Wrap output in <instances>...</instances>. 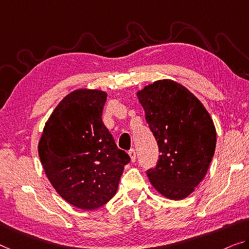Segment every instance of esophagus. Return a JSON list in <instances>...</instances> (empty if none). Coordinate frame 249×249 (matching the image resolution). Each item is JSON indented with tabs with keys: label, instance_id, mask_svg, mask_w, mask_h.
I'll return each mask as SVG.
<instances>
[{
	"label": "esophagus",
	"instance_id": "1",
	"mask_svg": "<svg viewBox=\"0 0 249 249\" xmlns=\"http://www.w3.org/2000/svg\"><path fill=\"white\" fill-rule=\"evenodd\" d=\"M129 156H130V158H131V161H133L135 162L136 161V158H137V154H136V150L133 148H131L129 150Z\"/></svg>",
	"mask_w": 249,
	"mask_h": 249
}]
</instances>
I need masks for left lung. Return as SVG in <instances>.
Segmentation results:
<instances>
[{
    "mask_svg": "<svg viewBox=\"0 0 249 249\" xmlns=\"http://www.w3.org/2000/svg\"><path fill=\"white\" fill-rule=\"evenodd\" d=\"M160 155L147 170L162 196L180 200L193 193L215 154L216 129L207 110L179 83L159 80L138 92Z\"/></svg>",
    "mask_w": 249,
    "mask_h": 249,
    "instance_id": "obj_1",
    "label": "left lung"
}]
</instances>
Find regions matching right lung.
<instances>
[{
	"mask_svg": "<svg viewBox=\"0 0 249 249\" xmlns=\"http://www.w3.org/2000/svg\"><path fill=\"white\" fill-rule=\"evenodd\" d=\"M106 101L107 93L99 90L68 94L49 118L39 142L41 162L56 193L85 210L111 199L130 162L102 121Z\"/></svg>",
	"mask_w": 249,
	"mask_h": 249,
	"instance_id": "1",
	"label": "right lung"
}]
</instances>
